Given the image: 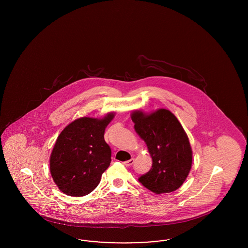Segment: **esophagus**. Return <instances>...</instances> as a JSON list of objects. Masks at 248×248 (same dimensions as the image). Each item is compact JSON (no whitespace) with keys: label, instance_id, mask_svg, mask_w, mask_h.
Returning <instances> with one entry per match:
<instances>
[{"label":"esophagus","instance_id":"1","mask_svg":"<svg viewBox=\"0 0 248 248\" xmlns=\"http://www.w3.org/2000/svg\"><path fill=\"white\" fill-rule=\"evenodd\" d=\"M134 162H135V160L132 158V159H130L128 161H125V162H124L123 164L125 165V166H131V165L134 164Z\"/></svg>","mask_w":248,"mask_h":248}]
</instances>
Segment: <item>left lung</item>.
Returning a JSON list of instances; mask_svg holds the SVG:
<instances>
[{
  "label": "left lung",
  "mask_w": 248,
  "mask_h": 248,
  "mask_svg": "<svg viewBox=\"0 0 248 248\" xmlns=\"http://www.w3.org/2000/svg\"><path fill=\"white\" fill-rule=\"evenodd\" d=\"M131 119L153 159L152 169L139 181L156 194L175 191L186 180L192 164V150L185 130L166 108L151 113L136 109Z\"/></svg>",
  "instance_id": "8db88e82"
}]
</instances>
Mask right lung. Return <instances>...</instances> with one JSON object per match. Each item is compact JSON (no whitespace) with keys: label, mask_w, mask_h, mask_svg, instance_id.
I'll list each match as a JSON object with an SVG mask.
<instances>
[{"label":"right lung","mask_w":248,"mask_h":248,"mask_svg":"<svg viewBox=\"0 0 248 248\" xmlns=\"http://www.w3.org/2000/svg\"><path fill=\"white\" fill-rule=\"evenodd\" d=\"M114 115L76 119L59 134L50 155V172L63 193L81 197L99 184L111 161L104 133Z\"/></svg>","instance_id":"1"}]
</instances>
